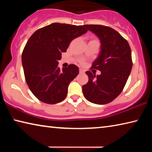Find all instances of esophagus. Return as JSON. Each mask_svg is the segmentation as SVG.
<instances>
[{"mask_svg": "<svg viewBox=\"0 0 152 152\" xmlns=\"http://www.w3.org/2000/svg\"><path fill=\"white\" fill-rule=\"evenodd\" d=\"M84 70H83V69L80 68V73H84Z\"/></svg>", "mask_w": 152, "mask_h": 152, "instance_id": "obj_1", "label": "esophagus"}]
</instances>
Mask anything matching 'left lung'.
<instances>
[{
    "label": "left lung",
    "mask_w": 152,
    "mask_h": 152,
    "mask_svg": "<svg viewBox=\"0 0 152 152\" xmlns=\"http://www.w3.org/2000/svg\"><path fill=\"white\" fill-rule=\"evenodd\" d=\"M101 42V50L92 65L101 72L100 75L86 72L88 83L82 86L86 100L104 104L113 101L122 92L132 69V51L127 40L111 27L100 25H85Z\"/></svg>",
    "instance_id": "8db88e82"
}]
</instances>
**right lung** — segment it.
I'll list each match as a JSON object with an SVG mask.
<instances>
[{"label":"right lung","mask_w":152,"mask_h":152,"mask_svg":"<svg viewBox=\"0 0 152 152\" xmlns=\"http://www.w3.org/2000/svg\"><path fill=\"white\" fill-rule=\"evenodd\" d=\"M87 32L84 25L51 23L36 31L22 53V64L31 91L43 102L56 104L66 97L69 84L78 76V67H58L61 53L70 43Z\"/></svg>","instance_id":"right-lung-1"}]
</instances>
